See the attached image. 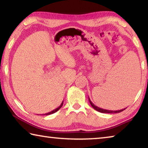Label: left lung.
Listing matches in <instances>:
<instances>
[{
    "label": "left lung",
    "mask_w": 148,
    "mask_h": 148,
    "mask_svg": "<svg viewBox=\"0 0 148 148\" xmlns=\"http://www.w3.org/2000/svg\"><path fill=\"white\" fill-rule=\"evenodd\" d=\"M89 101L90 102V104H91V106L95 110H96L97 111H98L99 112H101V113H106V114H116V113H119V112H121L122 111H123L124 110H125L127 108H123L122 110H106V109H103V108H99L98 106H95V105L92 103V102L91 101V100H90L89 97Z\"/></svg>",
    "instance_id": "obj_1"
}]
</instances>
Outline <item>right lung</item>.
<instances>
[{
	"label": "right lung",
	"instance_id": "add662e5",
	"mask_svg": "<svg viewBox=\"0 0 148 148\" xmlns=\"http://www.w3.org/2000/svg\"><path fill=\"white\" fill-rule=\"evenodd\" d=\"M62 104H63V101H62V102H61V105H60V106H59L58 108H56V109H55V110H52V111H51V112H48V113L44 114H43V115H44V116H47V115H50V114H54V113H56V112L58 111V110H59L60 108H61L62 107Z\"/></svg>",
	"mask_w": 148,
	"mask_h": 148
}]
</instances>
